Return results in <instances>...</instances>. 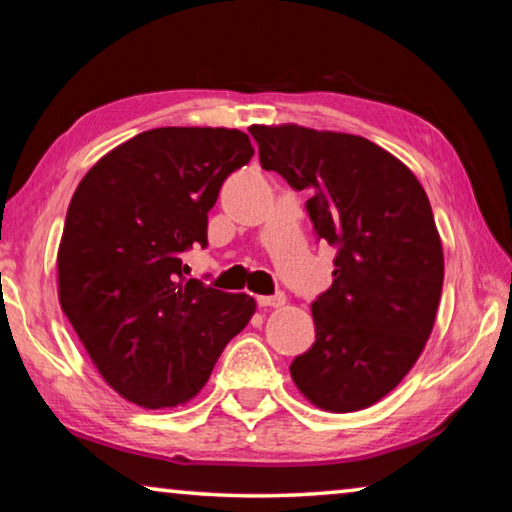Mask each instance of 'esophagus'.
Returning a JSON list of instances; mask_svg holds the SVG:
<instances>
[{"mask_svg":"<svg viewBox=\"0 0 512 512\" xmlns=\"http://www.w3.org/2000/svg\"><path fill=\"white\" fill-rule=\"evenodd\" d=\"M257 302H259V307H275L277 309L287 302V296H284V293H275V296H259Z\"/></svg>","mask_w":512,"mask_h":512,"instance_id":"1","label":"esophagus"}]
</instances>
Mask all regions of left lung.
<instances>
[{
  "label": "left lung",
  "mask_w": 512,
  "mask_h": 512,
  "mask_svg": "<svg viewBox=\"0 0 512 512\" xmlns=\"http://www.w3.org/2000/svg\"><path fill=\"white\" fill-rule=\"evenodd\" d=\"M248 131L262 169L314 194L318 237L339 248L332 287L311 302L316 341L291 377L318 409H366L409 375L436 323L445 257L427 192L366 137L298 124Z\"/></svg>",
  "instance_id": "1"
}]
</instances>
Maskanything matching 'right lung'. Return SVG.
Here are the masks:
<instances>
[{"mask_svg":"<svg viewBox=\"0 0 512 512\" xmlns=\"http://www.w3.org/2000/svg\"><path fill=\"white\" fill-rule=\"evenodd\" d=\"M253 153L237 128H153L103 155L72 196L60 309L106 384L142 409L194 400L255 314L246 293L187 280L183 264L207 244L223 180Z\"/></svg>","mask_w":512,"mask_h":512,"instance_id":"right-lung-1","label":"right lung"}]
</instances>
